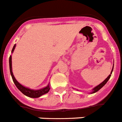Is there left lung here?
<instances>
[{
  "label": "left lung",
  "mask_w": 122,
  "mask_h": 122,
  "mask_svg": "<svg viewBox=\"0 0 122 122\" xmlns=\"http://www.w3.org/2000/svg\"><path fill=\"white\" fill-rule=\"evenodd\" d=\"M113 68H112V71H111V75H109L108 76V77H107V78H106V80H105L104 81L102 82V83H101V84H100V85H99L98 86H97L96 87H95V88H94V89H92V90H93V91H92V93H94V92H97V91H98L99 90V89H101V88H102L103 86H104L105 85H106V83H107V82L108 81V80H109V79H110V78H111V75H112V71H113Z\"/></svg>",
  "instance_id": "8db88e82"
}]
</instances>
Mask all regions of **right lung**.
<instances>
[{"label": "right lung", "mask_w": 122, "mask_h": 122, "mask_svg": "<svg viewBox=\"0 0 122 122\" xmlns=\"http://www.w3.org/2000/svg\"><path fill=\"white\" fill-rule=\"evenodd\" d=\"M15 46H16V44H15L14 46H13V49H12V51L11 52H13V51H14L15 48ZM9 66H10V74H11V76L12 77V80H13V82H14L15 85H16V86L17 87V88L19 89L21 92H22L23 94L26 95V96L30 97H33V98H36V97H39L41 96L42 95L46 93H47L49 92L50 89L49 85H48V86H46V88H44L42 89H39V90H33V89H29V88H27L26 87H24L23 86L20 84L16 80V79L15 78L14 76L13 75V72H12V69H11V56H10V58H9Z\"/></svg>", "instance_id": "right-lung-1"}]
</instances>
